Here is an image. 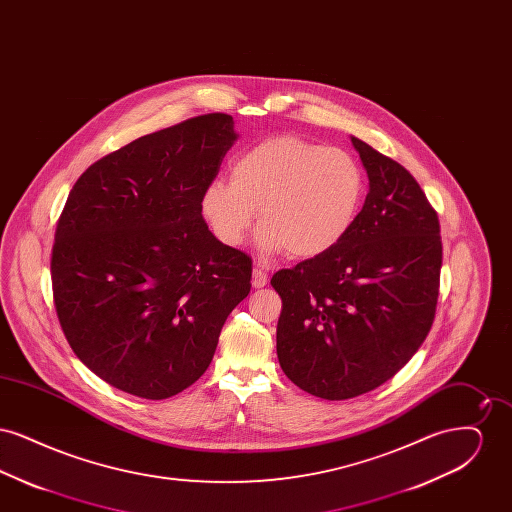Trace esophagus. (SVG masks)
<instances>
[{"instance_id":"esophagus-1","label":"esophagus","mask_w":512,"mask_h":512,"mask_svg":"<svg viewBox=\"0 0 512 512\" xmlns=\"http://www.w3.org/2000/svg\"><path fill=\"white\" fill-rule=\"evenodd\" d=\"M253 288H265L268 284V274L263 270L261 267H255L253 268Z\"/></svg>"}]
</instances>
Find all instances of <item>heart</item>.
<instances>
[{
    "instance_id": "1",
    "label": "heart",
    "mask_w": 512,
    "mask_h": 512,
    "mask_svg": "<svg viewBox=\"0 0 512 512\" xmlns=\"http://www.w3.org/2000/svg\"><path fill=\"white\" fill-rule=\"evenodd\" d=\"M359 163L343 149L297 136H274L245 149L230 165V184L215 178L201 194V213L220 244L244 242L255 220L268 253L317 257L349 234L365 201Z\"/></svg>"
}]
</instances>
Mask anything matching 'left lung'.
Returning a JSON list of instances; mask_svg holds the SVG:
<instances>
[{"instance_id": "8db88e82", "label": "left lung", "mask_w": 512, "mask_h": 512, "mask_svg": "<svg viewBox=\"0 0 512 512\" xmlns=\"http://www.w3.org/2000/svg\"><path fill=\"white\" fill-rule=\"evenodd\" d=\"M365 205L330 251L278 270L276 353L297 388L330 401L376 390L411 361L436 317L441 236L413 174L351 138Z\"/></svg>"}]
</instances>
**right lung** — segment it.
Returning <instances> with one entry per match:
<instances>
[{"instance_id": "obj_1", "label": "right lung", "mask_w": 512, "mask_h": 512, "mask_svg": "<svg viewBox=\"0 0 512 512\" xmlns=\"http://www.w3.org/2000/svg\"><path fill=\"white\" fill-rule=\"evenodd\" d=\"M236 138L226 113L188 119L101 157L67 197L51 249L55 311L74 355L117 390L190 388L251 290V257L201 215Z\"/></svg>"}]
</instances>
